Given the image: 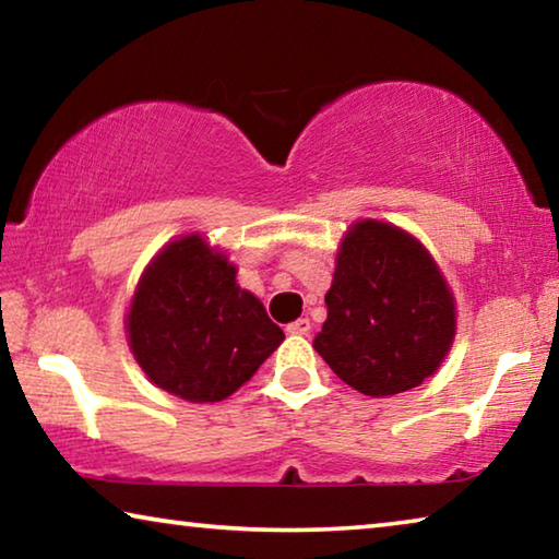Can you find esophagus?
<instances>
[{
    "mask_svg": "<svg viewBox=\"0 0 559 559\" xmlns=\"http://www.w3.org/2000/svg\"><path fill=\"white\" fill-rule=\"evenodd\" d=\"M286 330H288L290 335H308L310 333V320L308 318H298L296 323H290Z\"/></svg>",
    "mask_w": 559,
    "mask_h": 559,
    "instance_id": "obj_1",
    "label": "esophagus"
}]
</instances>
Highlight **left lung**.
<instances>
[{
	"label": "left lung",
	"mask_w": 559,
	"mask_h": 559,
	"mask_svg": "<svg viewBox=\"0 0 559 559\" xmlns=\"http://www.w3.org/2000/svg\"><path fill=\"white\" fill-rule=\"evenodd\" d=\"M313 347L340 380L367 396L419 386L456 333L447 281L419 241L382 222L347 231Z\"/></svg>",
	"instance_id": "1"
}]
</instances>
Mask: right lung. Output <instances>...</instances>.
<instances>
[{
  "mask_svg": "<svg viewBox=\"0 0 559 559\" xmlns=\"http://www.w3.org/2000/svg\"><path fill=\"white\" fill-rule=\"evenodd\" d=\"M128 333L132 355L159 390L200 404L234 394L286 337L200 236L173 241L150 263Z\"/></svg>",
  "mask_w": 559,
  "mask_h": 559,
  "instance_id": "right-lung-1",
  "label": "right lung"
}]
</instances>
